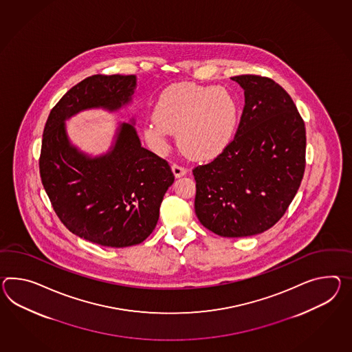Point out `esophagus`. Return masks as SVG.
I'll list each match as a JSON object with an SVG mask.
<instances>
[{
  "label": "esophagus",
  "instance_id": "esophagus-1",
  "mask_svg": "<svg viewBox=\"0 0 352 352\" xmlns=\"http://www.w3.org/2000/svg\"><path fill=\"white\" fill-rule=\"evenodd\" d=\"M172 170L173 173H174V177H175V178H180V177H183V175L187 174V169L183 168V166L177 165V164H173Z\"/></svg>",
  "mask_w": 352,
  "mask_h": 352
}]
</instances>
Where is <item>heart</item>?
I'll return each mask as SVG.
<instances>
[{"label": "heart", "mask_w": 352, "mask_h": 352, "mask_svg": "<svg viewBox=\"0 0 352 352\" xmlns=\"http://www.w3.org/2000/svg\"><path fill=\"white\" fill-rule=\"evenodd\" d=\"M238 120V104L226 89L179 82L160 95L145 135L164 145L177 132L178 146L188 157L211 160L232 144Z\"/></svg>", "instance_id": "obj_1"}]
</instances>
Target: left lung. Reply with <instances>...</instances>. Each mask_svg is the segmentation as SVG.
I'll use <instances>...</instances> for the list:
<instances>
[{"mask_svg": "<svg viewBox=\"0 0 352 352\" xmlns=\"http://www.w3.org/2000/svg\"><path fill=\"white\" fill-rule=\"evenodd\" d=\"M244 109L232 144L193 169L199 223L226 238L266 232L292 204L305 170V124L274 80L234 76Z\"/></svg>", "mask_w": 352, "mask_h": 352, "instance_id": "obj_1", "label": "left lung"}]
</instances>
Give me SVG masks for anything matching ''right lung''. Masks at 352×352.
Instances as JSON below:
<instances>
[{"mask_svg": "<svg viewBox=\"0 0 352 352\" xmlns=\"http://www.w3.org/2000/svg\"><path fill=\"white\" fill-rule=\"evenodd\" d=\"M135 75H94L69 89L44 127L41 178L60 221L82 239L112 248L142 243L154 232L164 195L174 182L169 164L141 146L135 120L118 123L105 154L71 142L66 120L89 109L118 112L132 103Z\"/></svg>", "mask_w": 352, "mask_h": 352, "instance_id": "right-lung-1", "label": "right lung"}]
</instances>
